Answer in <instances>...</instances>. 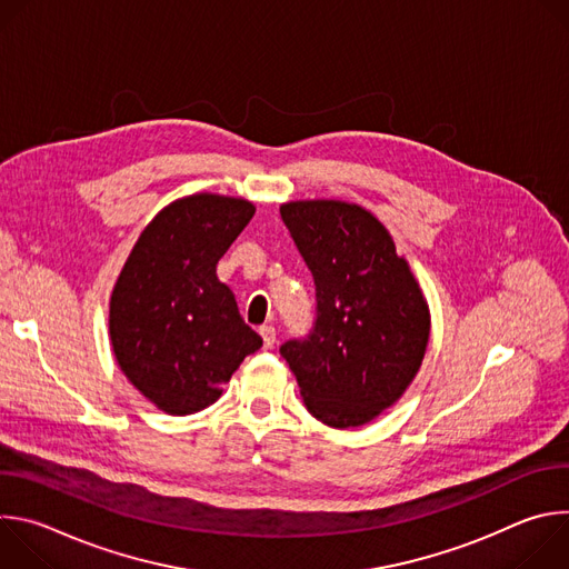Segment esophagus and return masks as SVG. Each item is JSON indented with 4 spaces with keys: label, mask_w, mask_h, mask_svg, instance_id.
Segmentation results:
<instances>
[{
    "label": "esophagus",
    "mask_w": 569,
    "mask_h": 569,
    "mask_svg": "<svg viewBox=\"0 0 569 569\" xmlns=\"http://www.w3.org/2000/svg\"><path fill=\"white\" fill-rule=\"evenodd\" d=\"M259 333H261V338H263V347H266V349H272L274 342H277V329L272 327V323H266V327L259 329Z\"/></svg>",
    "instance_id": "esophagus-1"
}]
</instances>
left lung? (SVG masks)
I'll list each match as a JSON object with an SVG mask.
<instances>
[{"label": "left lung", "instance_id": "left-lung-1", "mask_svg": "<svg viewBox=\"0 0 569 569\" xmlns=\"http://www.w3.org/2000/svg\"><path fill=\"white\" fill-rule=\"evenodd\" d=\"M315 279L317 321L286 342L308 412L331 428L380 417L417 378L430 342V306L387 227L345 200L279 207Z\"/></svg>", "mask_w": 569, "mask_h": 569}]
</instances>
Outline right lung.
Wrapping results in <instances>:
<instances>
[{
	"label": "right lung",
	"mask_w": 569,
	"mask_h": 569,
	"mask_svg": "<svg viewBox=\"0 0 569 569\" xmlns=\"http://www.w3.org/2000/svg\"><path fill=\"white\" fill-rule=\"evenodd\" d=\"M257 207L193 193L143 227L110 295V345L123 376L157 410L196 415L263 340L242 321L216 266Z\"/></svg>",
	"instance_id": "right-lung-1"
}]
</instances>
